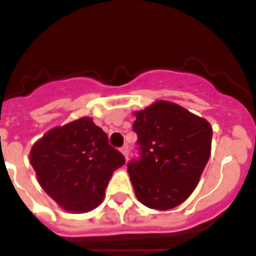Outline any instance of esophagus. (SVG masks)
Returning a JSON list of instances; mask_svg holds the SVG:
<instances>
[{
    "label": "esophagus",
    "instance_id": "obj_1",
    "mask_svg": "<svg viewBox=\"0 0 256 256\" xmlns=\"http://www.w3.org/2000/svg\"><path fill=\"white\" fill-rule=\"evenodd\" d=\"M120 151H122V154H123V155L126 156V159H128V154H130V150H128V146H126V144H124L123 148H120Z\"/></svg>",
    "mask_w": 256,
    "mask_h": 256
}]
</instances>
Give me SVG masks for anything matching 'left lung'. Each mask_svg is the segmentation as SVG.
Segmentation results:
<instances>
[{"mask_svg":"<svg viewBox=\"0 0 256 256\" xmlns=\"http://www.w3.org/2000/svg\"><path fill=\"white\" fill-rule=\"evenodd\" d=\"M140 158L128 162L136 196L151 209L182 204L198 186L210 158L212 126L169 101L134 112Z\"/></svg>","mask_w":256,"mask_h":256,"instance_id":"left-lung-1","label":"left lung"}]
</instances>
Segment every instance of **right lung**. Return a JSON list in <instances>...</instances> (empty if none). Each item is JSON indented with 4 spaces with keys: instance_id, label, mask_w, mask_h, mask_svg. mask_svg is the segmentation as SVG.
I'll return each mask as SVG.
<instances>
[{
    "instance_id": "obj_1",
    "label": "right lung",
    "mask_w": 256,
    "mask_h": 256,
    "mask_svg": "<svg viewBox=\"0 0 256 256\" xmlns=\"http://www.w3.org/2000/svg\"><path fill=\"white\" fill-rule=\"evenodd\" d=\"M30 162L50 198L66 212H87L102 202L108 180L126 159L84 116L48 130L33 144Z\"/></svg>"
}]
</instances>
